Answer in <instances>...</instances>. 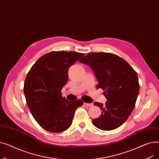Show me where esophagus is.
I'll return each instance as SVG.
<instances>
[{
  "label": "esophagus",
  "mask_w": 159,
  "mask_h": 159,
  "mask_svg": "<svg viewBox=\"0 0 159 159\" xmlns=\"http://www.w3.org/2000/svg\"><path fill=\"white\" fill-rule=\"evenodd\" d=\"M84 105H86V106H89V107H90V106H93V103H84Z\"/></svg>",
  "instance_id": "1"
}]
</instances>
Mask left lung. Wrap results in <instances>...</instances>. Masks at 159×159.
<instances>
[{
  "mask_svg": "<svg viewBox=\"0 0 159 159\" xmlns=\"http://www.w3.org/2000/svg\"><path fill=\"white\" fill-rule=\"evenodd\" d=\"M80 62L91 67L98 82L97 88L104 91L107 99L104 105L94 103L102 113L93 124L104 131L120 127L135 106L140 88L137 73L123 58L110 53H90Z\"/></svg>",
  "mask_w": 159,
  "mask_h": 159,
  "instance_id": "obj_1",
  "label": "left lung"
}]
</instances>
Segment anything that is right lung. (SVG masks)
Instances as JSON below:
<instances>
[{
    "mask_svg": "<svg viewBox=\"0 0 159 159\" xmlns=\"http://www.w3.org/2000/svg\"><path fill=\"white\" fill-rule=\"evenodd\" d=\"M75 52H52L33 64L25 79L24 93L33 118L44 129L60 133L72 123L80 100L68 101L61 90L68 80V70L84 56Z\"/></svg>",
    "mask_w": 159,
    "mask_h": 159,
    "instance_id": "obj_1",
    "label": "right lung"
}]
</instances>
